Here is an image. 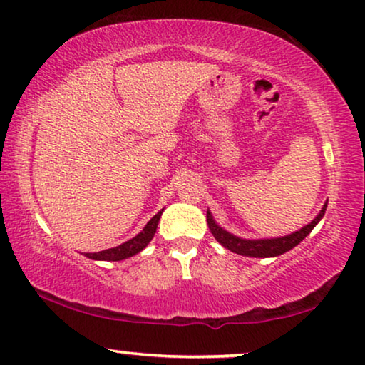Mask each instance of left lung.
<instances>
[{"instance_id":"left-lung-1","label":"left lung","mask_w":365,"mask_h":365,"mask_svg":"<svg viewBox=\"0 0 365 365\" xmlns=\"http://www.w3.org/2000/svg\"><path fill=\"white\" fill-rule=\"evenodd\" d=\"M326 208H327V202L324 203V207H322L321 212L316 215V218L312 220L309 225H306V227H302L301 230H297V232L291 235L279 236V238H261V240L240 238V236L228 233L227 230L220 227V225L215 222L213 215L210 213V210L207 212V222H208L210 232H212V235L215 236V240H217L220 245H223L227 250L233 251V253L241 255V256H251V258H273V256L283 255L286 251L294 248L296 245H299L301 241L312 232V228L321 222V218L324 217L326 213Z\"/></svg>"}]
</instances>
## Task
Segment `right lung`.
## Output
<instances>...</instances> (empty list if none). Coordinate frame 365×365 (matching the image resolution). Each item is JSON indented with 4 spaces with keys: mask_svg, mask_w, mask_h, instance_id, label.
<instances>
[{
    "mask_svg": "<svg viewBox=\"0 0 365 365\" xmlns=\"http://www.w3.org/2000/svg\"><path fill=\"white\" fill-rule=\"evenodd\" d=\"M162 212L163 210H160V212H158L155 217H153L150 222L143 227L142 232L137 236H133L132 240L125 241V243H122L119 246H115V248L97 251V253H86V256L87 258L97 259V261H122V259L130 258V256H133V255L140 253V251L145 248L148 243H150L153 235H155L158 222H160V217H162Z\"/></svg>",
    "mask_w": 365,
    "mask_h": 365,
    "instance_id": "obj_1",
    "label": "right lung"
}]
</instances>
